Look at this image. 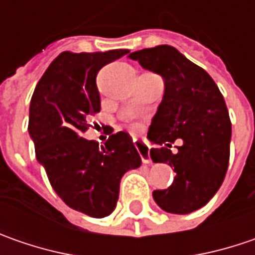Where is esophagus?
Instances as JSON below:
<instances>
[{"instance_id":"34e87169","label":"esophagus","mask_w":255,"mask_h":255,"mask_svg":"<svg viewBox=\"0 0 255 255\" xmlns=\"http://www.w3.org/2000/svg\"><path fill=\"white\" fill-rule=\"evenodd\" d=\"M134 145H135V148L138 149L139 155H141V160L144 164H149L151 162V157H149V148L144 144V142H141V141H137V139H134Z\"/></svg>"}]
</instances>
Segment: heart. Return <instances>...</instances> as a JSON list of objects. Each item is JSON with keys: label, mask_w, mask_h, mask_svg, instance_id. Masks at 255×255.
Masks as SVG:
<instances>
[{"label": "heart", "mask_w": 255, "mask_h": 255, "mask_svg": "<svg viewBox=\"0 0 255 255\" xmlns=\"http://www.w3.org/2000/svg\"><path fill=\"white\" fill-rule=\"evenodd\" d=\"M131 127H132V129H139V128H141V124L135 121V123H132V124H131Z\"/></svg>", "instance_id": "obj_1"}]
</instances>
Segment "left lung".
<instances>
[{"label":"left lung","mask_w":255,"mask_h":255,"mask_svg":"<svg viewBox=\"0 0 255 255\" xmlns=\"http://www.w3.org/2000/svg\"><path fill=\"white\" fill-rule=\"evenodd\" d=\"M165 81V91L148 129L154 162L177 172L167 190H155V203L167 213L188 214L204 207L224 181L230 160L231 121L224 97L208 72L170 45L129 54ZM175 140L179 151L172 153Z\"/></svg>","instance_id":"obj_1"}]
</instances>
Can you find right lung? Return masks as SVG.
<instances>
[{"label":"right lung","instance_id":"add662e5","mask_svg":"<svg viewBox=\"0 0 255 255\" xmlns=\"http://www.w3.org/2000/svg\"><path fill=\"white\" fill-rule=\"evenodd\" d=\"M128 52L64 51L41 77L29 106V135L52 188L68 207L95 218L114 211L123 175L141 165L126 131L103 145L83 138L88 118L101 110L97 74Z\"/></svg>","mask_w":255,"mask_h":255}]
</instances>
